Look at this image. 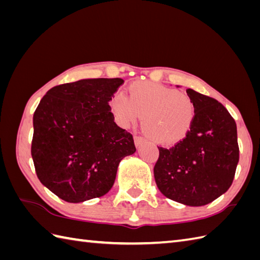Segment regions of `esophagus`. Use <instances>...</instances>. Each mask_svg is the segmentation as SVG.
Listing matches in <instances>:
<instances>
[{
	"label": "esophagus",
	"mask_w": 260,
	"mask_h": 260,
	"mask_svg": "<svg viewBox=\"0 0 260 260\" xmlns=\"http://www.w3.org/2000/svg\"><path fill=\"white\" fill-rule=\"evenodd\" d=\"M134 143H135L136 147H140L145 143V139H144V137H142V136H135L134 137Z\"/></svg>",
	"instance_id": "esophagus-1"
}]
</instances>
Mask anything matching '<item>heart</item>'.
I'll return each mask as SVG.
<instances>
[{
  "label": "heart",
  "mask_w": 260,
  "mask_h": 260,
  "mask_svg": "<svg viewBox=\"0 0 260 260\" xmlns=\"http://www.w3.org/2000/svg\"><path fill=\"white\" fill-rule=\"evenodd\" d=\"M109 107L123 126L143 117V129L158 143L184 137L196 117V105L189 95L146 81L133 82L128 87V97L115 93Z\"/></svg>",
  "instance_id": "b5f03b06"
}]
</instances>
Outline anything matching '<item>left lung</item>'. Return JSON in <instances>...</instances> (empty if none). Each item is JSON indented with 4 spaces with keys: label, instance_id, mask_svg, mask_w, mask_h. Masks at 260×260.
Returning a JSON list of instances; mask_svg holds the SVG:
<instances>
[{
    "label": "left lung",
    "instance_id": "left-lung-1",
    "mask_svg": "<svg viewBox=\"0 0 260 260\" xmlns=\"http://www.w3.org/2000/svg\"><path fill=\"white\" fill-rule=\"evenodd\" d=\"M196 105V117L183 140L158 146L154 178L162 194L185 206L212 202L233 184L239 146L237 125L222 104L186 89Z\"/></svg>",
    "mask_w": 260,
    "mask_h": 260
}]
</instances>
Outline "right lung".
<instances>
[{
  "mask_svg": "<svg viewBox=\"0 0 260 260\" xmlns=\"http://www.w3.org/2000/svg\"><path fill=\"white\" fill-rule=\"evenodd\" d=\"M120 78L82 79L51 88L33 114L31 155L38 179L78 203L112 189L119 162L135 153L133 135L114 121L109 101Z\"/></svg>",
  "mask_w": 260,
  "mask_h": 260,
  "instance_id": "obj_1",
  "label": "right lung"
}]
</instances>
